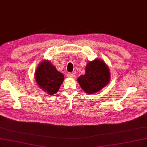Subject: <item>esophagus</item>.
<instances>
[{"label": "esophagus", "mask_w": 147, "mask_h": 147, "mask_svg": "<svg viewBox=\"0 0 147 147\" xmlns=\"http://www.w3.org/2000/svg\"><path fill=\"white\" fill-rule=\"evenodd\" d=\"M68 76L69 77H70V78H75V76H74V74H73V73H69L68 74Z\"/></svg>", "instance_id": "obj_1"}]
</instances>
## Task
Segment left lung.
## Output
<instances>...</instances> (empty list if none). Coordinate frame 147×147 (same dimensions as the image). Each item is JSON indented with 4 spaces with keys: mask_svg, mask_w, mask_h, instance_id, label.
Instances as JSON below:
<instances>
[{
    "mask_svg": "<svg viewBox=\"0 0 147 147\" xmlns=\"http://www.w3.org/2000/svg\"><path fill=\"white\" fill-rule=\"evenodd\" d=\"M110 72L105 62L100 59H96L88 62L85 73L78 78L80 87L88 94H93L100 91L109 84Z\"/></svg>",
    "mask_w": 147,
    "mask_h": 147,
    "instance_id": "1",
    "label": "left lung"
}]
</instances>
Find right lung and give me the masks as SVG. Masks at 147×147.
I'll list each match as a JSON object with an SVG mask.
<instances>
[{
  "label": "right lung",
  "mask_w": 147,
  "mask_h": 147,
  "mask_svg": "<svg viewBox=\"0 0 147 147\" xmlns=\"http://www.w3.org/2000/svg\"><path fill=\"white\" fill-rule=\"evenodd\" d=\"M34 76L37 85L50 95L57 93L64 80L63 74L58 71L48 60H44L38 65Z\"/></svg>",
  "instance_id": "obj_1"
}]
</instances>
